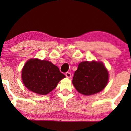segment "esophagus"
<instances>
[{"label":"esophagus","instance_id":"esophagus-1","mask_svg":"<svg viewBox=\"0 0 131 131\" xmlns=\"http://www.w3.org/2000/svg\"><path fill=\"white\" fill-rule=\"evenodd\" d=\"M65 75H66V78H70L71 77V73H70V72H66Z\"/></svg>","mask_w":131,"mask_h":131}]
</instances>
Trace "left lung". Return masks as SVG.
Returning a JSON list of instances; mask_svg holds the SVG:
<instances>
[{
	"mask_svg": "<svg viewBox=\"0 0 131 131\" xmlns=\"http://www.w3.org/2000/svg\"><path fill=\"white\" fill-rule=\"evenodd\" d=\"M108 72L100 61H83L75 71L72 83L77 91L91 95L103 90L108 81Z\"/></svg>",
	"mask_w": 131,
	"mask_h": 131,
	"instance_id": "left-lung-1",
	"label": "left lung"
}]
</instances>
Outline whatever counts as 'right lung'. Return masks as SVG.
I'll return each instance as SVG.
<instances>
[{
	"label": "right lung",
	"instance_id": "add662e5",
	"mask_svg": "<svg viewBox=\"0 0 131 131\" xmlns=\"http://www.w3.org/2000/svg\"><path fill=\"white\" fill-rule=\"evenodd\" d=\"M21 78L28 90L39 95H46L66 76L57 66L49 61L31 58L23 67Z\"/></svg>",
	"mask_w": 131,
	"mask_h": 131
}]
</instances>
